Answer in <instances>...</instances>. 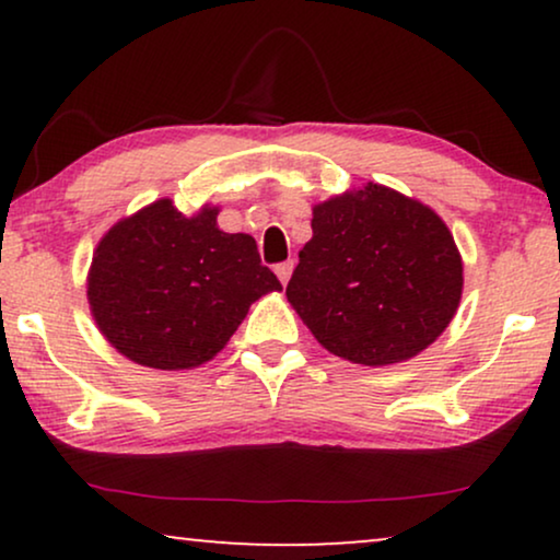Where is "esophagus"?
Instances as JSON below:
<instances>
[{"label":"esophagus","mask_w":560,"mask_h":560,"mask_svg":"<svg viewBox=\"0 0 560 560\" xmlns=\"http://www.w3.org/2000/svg\"><path fill=\"white\" fill-rule=\"evenodd\" d=\"M275 275H278L282 285H288L290 275H293V262H290V259H288V262H280L278 267H275Z\"/></svg>","instance_id":"esophagus-1"}]
</instances>
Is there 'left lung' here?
<instances>
[{
  "mask_svg": "<svg viewBox=\"0 0 560 560\" xmlns=\"http://www.w3.org/2000/svg\"><path fill=\"white\" fill-rule=\"evenodd\" d=\"M311 229L285 295L331 354L408 362L454 320L464 262L431 206L366 183L313 206Z\"/></svg>",
  "mask_w": 560,
  "mask_h": 560,
  "instance_id": "1",
  "label": "left lung"
}]
</instances>
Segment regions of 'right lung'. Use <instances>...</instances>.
Instances as JSON below:
<instances>
[{
    "instance_id": "add662e5",
    "label": "right lung",
    "mask_w": 560,
    "mask_h": 560,
    "mask_svg": "<svg viewBox=\"0 0 560 560\" xmlns=\"http://www.w3.org/2000/svg\"><path fill=\"white\" fill-rule=\"evenodd\" d=\"M219 206L158 198L119 219L94 249L86 295L98 331L129 362L180 372L211 362L249 305L282 290L249 234H226Z\"/></svg>"
}]
</instances>
